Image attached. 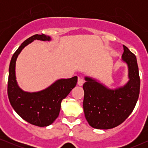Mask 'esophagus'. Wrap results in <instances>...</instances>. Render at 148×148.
I'll return each instance as SVG.
<instances>
[{
	"mask_svg": "<svg viewBox=\"0 0 148 148\" xmlns=\"http://www.w3.org/2000/svg\"><path fill=\"white\" fill-rule=\"evenodd\" d=\"M84 84V80L83 79V78L82 77H79L78 80H77V84L79 86H82L83 84Z\"/></svg>",
	"mask_w": 148,
	"mask_h": 148,
	"instance_id": "34e87169",
	"label": "esophagus"
}]
</instances>
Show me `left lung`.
Returning <instances> with one entry per match:
<instances>
[{"label": "left lung", "instance_id": "left-lung-1", "mask_svg": "<svg viewBox=\"0 0 148 148\" xmlns=\"http://www.w3.org/2000/svg\"><path fill=\"white\" fill-rule=\"evenodd\" d=\"M121 61L127 66L128 82L123 86L110 88L92 77H84L83 106L89 125L98 129H109L121 124L134 109L140 90L136 56L123 46Z\"/></svg>", "mask_w": 148, "mask_h": 148}]
</instances>
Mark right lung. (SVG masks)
I'll use <instances>...</instances> for the list:
<instances>
[{
  "instance_id": "add662e5",
  "label": "right lung",
  "mask_w": 148,
  "mask_h": 148,
  "mask_svg": "<svg viewBox=\"0 0 148 148\" xmlns=\"http://www.w3.org/2000/svg\"><path fill=\"white\" fill-rule=\"evenodd\" d=\"M51 41L50 36L36 34L25 40L12 56L9 69L8 96L14 110L23 120L38 127L51 125L58 116L62 100L75 87L77 77L60 79L38 92H25L16 79V60L22 50L34 40Z\"/></svg>"
}]
</instances>
